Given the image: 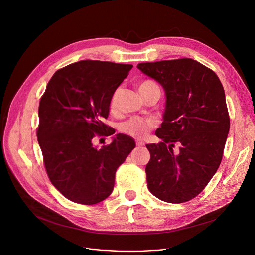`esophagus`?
<instances>
[{"label": "esophagus", "instance_id": "esophagus-1", "mask_svg": "<svg viewBox=\"0 0 255 255\" xmlns=\"http://www.w3.org/2000/svg\"><path fill=\"white\" fill-rule=\"evenodd\" d=\"M136 145H138V146H142V145H144V142H143L142 140L138 139V140H136Z\"/></svg>", "mask_w": 255, "mask_h": 255}]
</instances>
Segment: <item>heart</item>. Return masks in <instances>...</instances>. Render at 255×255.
Here are the masks:
<instances>
[{
  "instance_id": "obj_1",
  "label": "heart",
  "mask_w": 255,
  "mask_h": 255,
  "mask_svg": "<svg viewBox=\"0 0 255 255\" xmlns=\"http://www.w3.org/2000/svg\"><path fill=\"white\" fill-rule=\"evenodd\" d=\"M154 89L159 90L158 86L154 82H152V80H143V82H141L138 85V91L140 93V95H143V94H145L146 92ZM119 94H120V89H117L113 93L111 101H110L111 111L116 110L117 104H118ZM154 125L155 123L152 120L142 119V118H132L121 125V131L135 138H141L148 134L149 131L154 127Z\"/></svg>"
}]
</instances>
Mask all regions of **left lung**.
<instances>
[{
	"mask_svg": "<svg viewBox=\"0 0 255 255\" xmlns=\"http://www.w3.org/2000/svg\"><path fill=\"white\" fill-rule=\"evenodd\" d=\"M137 68L165 93L163 122L156 130L162 141L146 144L148 188L163 202H188L221 163L230 132L222 84L215 72L188 58L139 63Z\"/></svg>",
	"mask_w": 255,
	"mask_h": 255,
	"instance_id": "left-lung-1",
	"label": "left lung"
}]
</instances>
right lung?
Listing matches in <instances>:
<instances>
[{"label":"right lung","mask_w":255,"mask_h":255,"mask_svg":"<svg viewBox=\"0 0 255 255\" xmlns=\"http://www.w3.org/2000/svg\"><path fill=\"white\" fill-rule=\"evenodd\" d=\"M132 67L93 60L70 64L52 75L40 100L37 138L45 169L71 202L95 205L105 199L118 167L135 148L134 139L122 133L101 149L93 142L96 134L115 133L103 120L113 93Z\"/></svg>","instance_id":"right-lung-1"}]
</instances>
